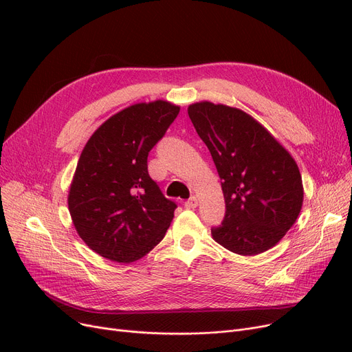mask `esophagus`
Wrapping results in <instances>:
<instances>
[{"label": "esophagus", "mask_w": 352, "mask_h": 352, "mask_svg": "<svg viewBox=\"0 0 352 352\" xmlns=\"http://www.w3.org/2000/svg\"><path fill=\"white\" fill-rule=\"evenodd\" d=\"M197 206H198L197 197H191L188 201H186V208L187 210H194V208H197Z\"/></svg>", "instance_id": "34e87169"}]
</instances>
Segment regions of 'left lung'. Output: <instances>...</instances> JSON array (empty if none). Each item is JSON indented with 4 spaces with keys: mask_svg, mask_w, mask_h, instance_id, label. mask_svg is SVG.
<instances>
[{
    "mask_svg": "<svg viewBox=\"0 0 352 352\" xmlns=\"http://www.w3.org/2000/svg\"><path fill=\"white\" fill-rule=\"evenodd\" d=\"M188 116L223 179L227 211L223 226L211 230L212 239L239 255L265 252L301 212L304 187L297 162L243 109L199 101L188 105Z\"/></svg>",
    "mask_w": 352,
    "mask_h": 352,
    "instance_id": "left-lung-1",
    "label": "left lung"
}]
</instances>
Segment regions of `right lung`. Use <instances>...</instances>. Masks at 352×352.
<instances>
[{"label":"right lung","instance_id":"1","mask_svg":"<svg viewBox=\"0 0 352 352\" xmlns=\"http://www.w3.org/2000/svg\"><path fill=\"white\" fill-rule=\"evenodd\" d=\"M179 113L165 100L129 105L87 141L68 190L82 241L109 261L129 264L164 238L177 206L148 175L146 157Z\"/></svg>","mask_w":352,"mask_h":352}]
</instances>
